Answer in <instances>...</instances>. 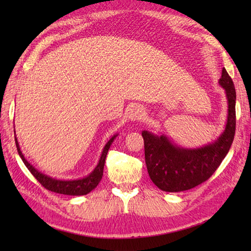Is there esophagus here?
<instances>
[{"instance_id":"esophagus-1","label":"esophagus","mask_w":251,"mask_h":251,"mask_svg":"<svg viewBox=\"0 0 251 251\" xmlns=\"http://www.w3.org/2000/svg\"><path fill=\"white\" fill-rule=\"evenodd\" d=\"M128 117L131 121H140L145 116V109L139 104H132L129 106Z\"/></svg>"}]
</instances>
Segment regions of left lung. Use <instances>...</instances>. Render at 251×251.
<instances>
[{
	"mask_svg": "<svg viewBox=\"0 0 251 251\" xmlns=\"http://www.w3.org/2000/svg\"><path fill=\"white\" fill-rule=\"evenodd\" d=\"M219 84L226 90L228 109L226 129L215 142L199 149H184L173 145L166 136L142 131L148 173L153 183L162 191H186L205 182L230 150L236 126V92L225 68Z\"/></svg>",
	"mask_w": 251,
	"mask_h": 251,
	"instance_id": "left-lung-1",
	"label": "left lung"
}]
</instances>
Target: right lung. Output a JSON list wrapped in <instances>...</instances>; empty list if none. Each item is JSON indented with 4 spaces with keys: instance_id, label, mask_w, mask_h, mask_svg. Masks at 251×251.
I'll list each match as a JSON object with an SVG mask.
<instances>
[{
    "instance_id": "right-lung-1",
    "label": "right lung",
    "mask_w": 251,
    "mask_h": 251,
    "mask_svg": "<svg viewBox=\"0 0 251 251\" xmlns=\"http://www.w3.org/2000/svg\"><path fill=\"white\" fill-rule=\"evenodd\" d=\"M116 136L117 134L114 135L108 142H106V145L103 148L102 154H101L100 156L99 163L97 166H96V168L93 170L92 174H89L87 177L82 178V179H76V180H57L50 177V176H46L44 174L40 173L39 170L35 169L25 158L23 152L20 151L19 143L16 138H15V141H16V147H17L19 156L21 157V159H23V162L25 163L26 168L30 170V173L34 176V178L39 181V182L43 185L46 190L55 192V193H59V194L77 196V195H85L89 193L90 191H93L96 186L99 184L103 175V167H104L106 154H108L109 149L112 145V142L114 141Z\"/></svg>"
}]
</instances>
